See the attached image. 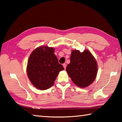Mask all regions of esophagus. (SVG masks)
<instances>
[{"label": "esophagus", "instance_id": "esophagus-1", "mask_svg": "<svg viewBox=\"0 0 122 122\" xmlns=\"http://www.w3.org/2000/svg\"><path fill=\"white\" fill-rule=\"evenodd\" d=\"M63 67H64V68L66 69V63H64V64H63Z\"/></svg>", "mask_w": 122, "mask_h": 122}]
</instances>
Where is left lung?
Here are the masks:
<instances>
[{
  "label": "left lung",
  "instance_id": "left-lung-1",
  "mask_svg": "<svg viewBox=\"0 0 122 122\" xmlns=\"http://www.w3.org/2000/svg\"><path fill=\"white\" fill-rule=\"evenodd\" d=\"M97 60L90 51H72L70 63L67 66L66 71L77 86L84 88L91 84L97 76Z\"/></svg>",
  "mask_w": 122,
  "mask_h": 122
}]
</instances>
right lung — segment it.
<instances>
[{"mask_svg":"<svg viewBox=\"0 0 122 122\" xmlns=\"http://www.w3.org/2000/svg\"><path fill=\"white\" fill-rule=\"evenodd\" d=\"M54 49L42 46L35 49L28 60L27 73L32 84L38 90L51 87L59 72L64 69L54 54Z\"/></svg>","mask_w":122,"mask_h":122,"instance_id":"obj_1","label":"right lung"}]
</instances>
